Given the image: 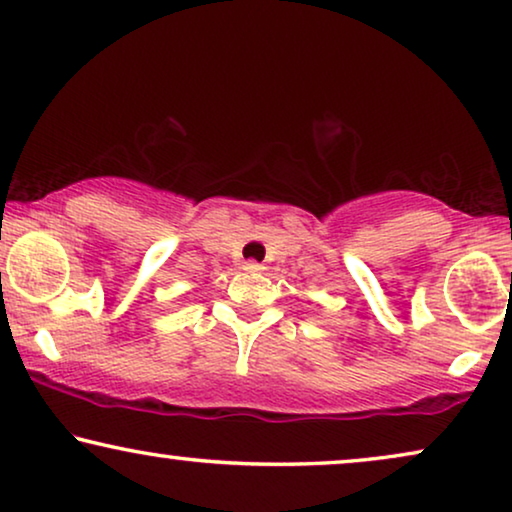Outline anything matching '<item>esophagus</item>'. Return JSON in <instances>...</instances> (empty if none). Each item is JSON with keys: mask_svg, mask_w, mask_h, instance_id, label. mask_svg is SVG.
Segmentation results:
<instances>
[{"mask_svg": "<svg viewBox=\"0 0 512 512\" xmlns=\"http://www.w3.org/2000/svg\"><path fill=\"white\" fill-rule=\"evenodd\" d=\"M243 269L250 271V273H259V271H264V266L259 264V262H253V259H250V262L243 264Z\"/></svg>", "mask_w": 512, "mask_h": 512, "instance_id": "1", "label": "esophagus"}]
</instances>
